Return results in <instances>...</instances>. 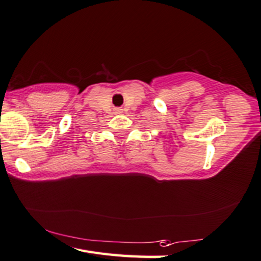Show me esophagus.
Here are the masks:
<instances>
[{"instance_id": "obj_1", "label": "esophagus", "mask_w": 261, "mask_h": 261, "mask_svg": "<svg viewBox=\"0 0 261 261\" xmlns=\"http://www.w3.org/2000/svg\"><path fill=\"white\" fill-rule=\"evenodd\" d=\"M116 113H118V114H120V113H122V110H120V108H117V110H116Z\"/></svg>"}]
</instances>
